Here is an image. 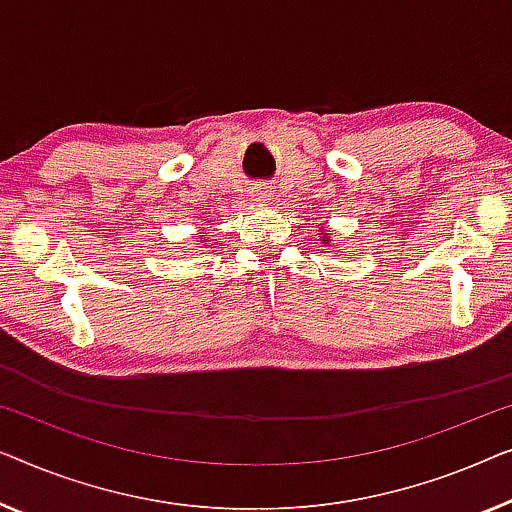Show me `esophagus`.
<instances>
[{
	"label": "esophagus",
	"mask_w": 512,
	"mask_h": 512,
	"mask_svg": "<svg viewBox=\"0 0 512 512\" xmlns=\"http://www.w3.org/2000/svg\"><path fill=\"white\" fill-rule=\"evenodd\" d=\"M248 197L253 199V201H257V204H262V201H269V199H271V187H266V185L250 187Z\"/></svg>",
	"instance_id": "esophagus-1"
}]
</instances>
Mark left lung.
Listing matches in <instances>:
<instances>
[{
    "instance_id": "8db88e82",
    "label": "left lung",
    "mask_w": 512,
    "mask_h": 512,
    "mask_svg": "<svg viewBox=\"0 0 512 512\" xmlns=\"http://www.w3.org/2000/svg\"><path fill=\"white\" fill-rule=\"evenodd\" d=\"M322 241H329V239H327V234H325V236H322Z\"/></svg>"
}]
</instances>
